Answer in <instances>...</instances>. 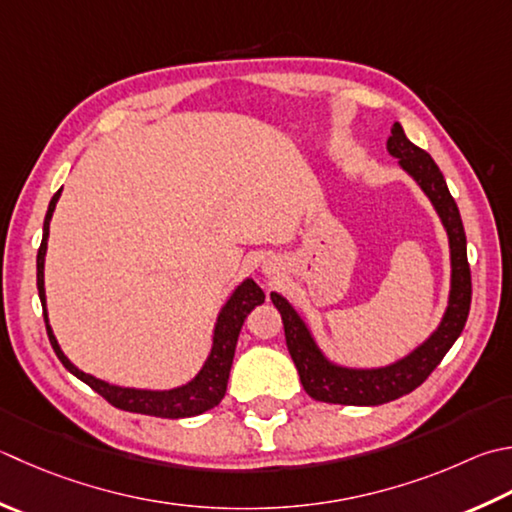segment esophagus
<instances>
[{
	"label": "esophagus",
	"instance_id": "obj_1",
	"mask_svg": "<svg viewBox=\"0 0 512 512\" xmlns=\"http://www.w3.org/2000/svg\"><path fill=\"white\" fill-rule=\"evenodd\" d=\"M264 270H266V273H270V268H268V266H264Z\"/></svg>",
	"mask_w": 512,
	"mask_h": 512
}]
</instances>
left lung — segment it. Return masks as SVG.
<instances>
[{"instance_id": "8db88e82", "label": "left lung", "mask_w": 512, "mask_h": 512, "mask_svg": "<svg viewBox=\"0 0 512 512\" xmlns=\"http://www.w3.org/2000/svg\"><path fill=\"white\" fill-rule=\"evenodd\" d=\"M386 148L390 155L399 159V166L415 179L417 186L424 190V195L435 206L446 228L450 246L448 306L435 333L424 344H419L413 353H408L406 357L388 366L350 368L330 362L322 353V348L317 346L304 319L288 304V299L279 293H270V299H273L275 308L282 315L286 346L297 366L302 386L317 402L344 406H379L413 393L439 366L450 346L457 342L468 319L473 286H470V266L466 257V233L462 217H459V208L453 195H450L442 170H439L426 150L410 142L399 122L390 128Z\"/></svg>"}]
</instances>
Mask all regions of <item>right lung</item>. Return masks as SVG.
<instances>
[{
  "label": "right lung",
  "instance_id": "obj_1",
  "mask_svg": "<svg viewBox=\"0 0 512 512\" xmlns=\"http://www.w3.org/2000/svg\"><path fill=\"white\" fill-rule=\"evenodd\" d=\"M62 195V188L57 190L50 199L46 219H44V237L42 246L37 250V290L39 299H42L44 308V322H46V333L50 339V346H53L55 355L59 362L64 364L68 373H73L77 379H82L95 393L102 395L108 404H113L119 410H128V413H142V415H153V417H166V419H182V417H195L202 415L206 410L215 408L222 402L226 395V384L230 375V366H233L235 357V346L239 330L244 326L246 315L255 306L264 304V290L259 288L253 279H244L239 284L233 295L228 297L224 308L219 310L217 324L213 330V348H210V355L204 362L202 370L190 379L188 384L170 388V390H144V388H124L108 384L104 379H97L93 375L79 370L70 359L64 355V350L59 348L57 339L53 335V328L48 324V313H46V290H44V257L48 248V228L50 219H53V210L57 206V199Z\"/></svg>",
  "mask_w": 512,
  "mask_h": 512
}]
</instances>
